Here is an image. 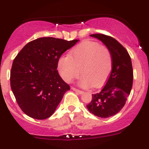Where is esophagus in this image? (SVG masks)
I'll use <instances>...</instances> for the list:
<instances>
[{"label":"esophagus","mask_w":149,"mask_h":149,"mask_svg":"<svg viewBox=\"0 0 149 149\" xmlns=\"http://www.w3.org/2000/svg\"><path fill=\"white\" fill-rule=\"evenodd\" d=\"M72 90L74 91V92H76V93H78V94H80V95H82L83 93H84V92H83V91L79 90V89H76V88H74V87H72Z\"/></svg>","instance_id":"1"}]
</instances>
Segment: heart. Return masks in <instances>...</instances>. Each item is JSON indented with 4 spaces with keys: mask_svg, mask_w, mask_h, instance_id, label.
Returning <instances> with one entry per match:
<instances>
[{
    "mask_svg": "<svg viewBox=\"0 0 149 149\" xmlns=\"http://www.w3.org/2000/svg\"><path fill=\"white\" fill-rule=\"evenodd\" d=\"M113 68L110 50L93 41H85L72 50L67 56L58 60V70L63 80L71 83L80 74H84L79 84L88 88L100 87L106 82Z\"/></svg>",
    "mask_w": 149,
    "mask_h": 149,
    "instance_id": "b5f03b06",
    "label": "heart"
}]
</instances>
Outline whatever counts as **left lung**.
Wrapping results in <instances>:
<instances>
[{
	"label": "left lung",
	"mask_w": 149,
	"mask_h": 149,
	"mask_svg": "<svg viewBox=\"0 0 149 149\" xmlns=\"http://www.w3.org/2000/svg\"><path fill=\"white\" fill-rule=\"evenodd\" d=\"M110 50L113 68L105 86L100 93L93 95V99L86 105L88 110L101 118H108L122 109L131 93L133 85L131 59L127 50L114 38L104 34H92Z\"/></svg>",
	"instance_id": "left-lung-1"
}]
</instances>
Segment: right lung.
<instances>
[{
  "label": "right lung",
  "mask_w": 149,
  "mask_h": 149,
  "mask_svg": "<svg viewBox=\"0 0 149 149\" xmlns=\"http://www.w3.org/2000/svg\"><path fill=\"white\" fill-rule=\"evenodd\" d=\"M78 39L42 37L27 43L13 60L10 86L18 106L28 116L48 119L70 89L58 73V60Z\"/></svg>",
  "instance_id": "1"
}]
</instances>
